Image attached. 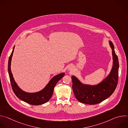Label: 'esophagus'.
<instances>
[{
    "mask_svg": "<svg viewBox=\"0 0 128 128\" xmlns=\"http://www.w3.org/2000/svg\"><path fill=\"white\" fill-rule=\"evenodd\" d=\"M68 70H72V68H71V67H69V68H68Z\"/></svg>",
    "mask_w": 128,
    "mask_h": 128,
    "instance_id": "34e87169",
    "label": "esophagus"
}]
</instances>
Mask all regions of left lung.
Listing matches in <instances>:
<instances>
[{"label": "left lung", "instance_id": "left-lung-1", "mask_svg": "<svg viewBox=\"0 0 128 128\" xmlns=\"http://www.w3.org/2000/svg\"><path fill=\"white\" fill-rule=\"evenodd\" d=\"M109 43L112 50L114 64L110 74L101 83L95 86L84 85L76 77H71L73 92L80 102L90 105L99 103L110 97L116 88L119 63L114 46L112 42Z\"/></svg>", "mask_w": 128, "mask_h": 128}]
</instances>
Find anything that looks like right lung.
I'll list each match as a JSON object with an SVG mask.
<instances>
[{
    "mask_svg": "<svg viewBox=\"0 0 128 128\" xmlns=\"http://www.w3.org/2000/svg\"><path fill=\"white\" fill-rule=\"evenodd\" d=\"M14 46L13 48L12 54L8 59V72L9 74L10 82L12 86V89L16 96L20 100L29 103L31 105H38L44 104L48 102L51 98L54 86L58 82L61 80L65 75L64 73L59 74L55 76H54L49 82L46 88L38 93H26L22 90H21L15 82L12 76L10 70V63L11 59L14 52Z\"/></svg>",
    "mask_w": 128,
    "mask_h": 128,
    "instance_id": "obj_1",
    "label": "right lung"
}]
</instances>
